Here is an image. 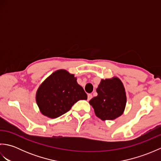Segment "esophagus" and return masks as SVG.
<instances>
[{"mask_svg": "<svg viewBox=\"0 0 161 161\" xmlns=\"http://www.w3.org/2000/svg\"><path fill=\"white\" fill-rule=\"evenodd\" d=\"M92 97H93V95H92L91 94H88V100L89 101L90 100H91Z\"/></svg>", "mask_w": 161, "mask_h": 161, "instance_id": "esophagus-1", "label": "esophagus"}]
</instances>
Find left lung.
Segmentation results:
<instances>
[{
  "label": "left lung",
  "instance_id": "obj_1",
  "mask_svg": "<svg viewBox=\"0 0 161 161\" xmlns=\"http://www.w3.org/2000/svg\"><path fill=\"white\" fill-rule=\"evenodd\" d=\"M97 95L89 104L95 114L102 120H113L125 111L126 96L122 81L117 77L102 80L96 89Z\"/></svg>",
  "mask_w": 161,
  "mask_h": 161
}]
</instances>
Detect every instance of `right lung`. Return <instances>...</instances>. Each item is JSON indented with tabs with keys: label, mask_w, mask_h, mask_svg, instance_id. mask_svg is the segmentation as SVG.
I'll return each instance as SVG.
<instances>
[{
	"label": "right lung",
	"mask_w": 161,
	"mask_h": 161,
	"mask_svg": "<svg viewBox=\"0 0 161 161\" xmlns=\"http://www.w3.org/2000/svg\"><path fill=\"white\" fill-rule=\"evenodd\" d=\"M81 100H87L86 93L78 84L77 77L64 69L54 71L47 77L36 93L41 113L49 118L59 117Z\"/></svg>",
	"instance_id": "1"
}]
</instances>
